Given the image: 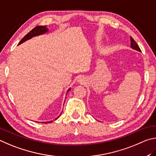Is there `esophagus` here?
Instances as JSON below:
<instances>
[{
  "instance_id": "esophagus-1",
  "label": "esophagus",
  "mask_w": 156,
  "mask_h": 156,
  "mask_svg": "<svg viewBox=\"0 0 156 156\" xmlns=\"http://www.w3.org/2000/svg\"><path fill=\"white\" fill-rule=\"evenodd\" d=\"M77 81H78V82L79 83H83V82H84V78L83 77V76H80V77H79L78 78V80H77Z\"/></svg>"
}]
</instances>
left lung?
<instances>
[{"instance_id": "8db88e82", "label": "left lung", "mask_w": 156, "mask_h": 156, "mask_svg": "<svg viewBox=\"0 0 156 156\" xmlns=\"http://www.w3.org/2000/svg\"><path fill=\"white\" fill-rule=\"evenodd\" d=\"M131 48H132V49H133V50H136L137 51H139V52H141L140 48H139L138 45L136 44V42L134 41V40L133 39V38L131 37Z\"/></svg>"}]
</instances>
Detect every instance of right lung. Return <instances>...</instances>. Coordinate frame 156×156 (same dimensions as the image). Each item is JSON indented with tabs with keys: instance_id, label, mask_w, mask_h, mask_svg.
<instances>
[{
	"instance_id": "obj_1",
	"label": "right lung",
	"mask_w": 156,
	"mask_h": 156,
	"mask_svg": "<svg viewBox=\"0 0 156 156\" xmlns=\"http://www.w3.org/2000/svg\"><path fill=\"white\" fill-rule=\"evenodd\" d=\"M48 32V29L47 28V27L46 26H37L35 27L34 29H33L31 31H30L29 33H28L25 36H24L23 39L21 40V41L20 42H19L18 45L24 43V42H26V41L29 40L30 39H31V38L34 37H36V36H39V35H44V34H47V33ZM70 88H68V90H67V92H69L70 90ZM61 112V114H62ZM61 114H59V115L57 117V118L55 119V120H57V119L59 118V117L60 116V115H61ZM54 121V120H53ZM53 121H47V122H44V123H49V122H52Z\"/></svg>"
}]
</instances>
